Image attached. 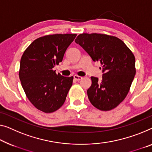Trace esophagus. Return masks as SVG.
<instances>
[{
	"instance_id": "obj_1",
	"label": "esophagus",
	"mask_w": 152,
	"mask_h": 152,
	"mask_svg": "<svg viewBox=\"0 0 152 152\" xmlns=\"http://www.w3.org/2000/svg\"><path fill=\"white\" fill-rule=\"evenodd\" d=\"M74 78L76 80L78 81V80H80L81 79L83 78V77H81V76H78V75H74Z\"/></svg>"
}]
</instances>
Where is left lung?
Returning a JSON list of instances; mask_svg holds the SVG:
<instances>
[{"instance_id":"1","label":"left lung","mask_w":152,"mask_h":152,"mask_svg":"<svg viewBox=\"0 0 152 152\" xmlns=\"http://www.w3.org/2000/svg\"><path fill=\"white\" fill-rule=\"evenodd\" d=\"M75 42L100 62L102 78L91 77L87 90L90 102L96 108L107 111L116 108L126 98L136 74L135 57L123 41L115 36L99 33H82Z\"/></svg>"}]
</instances>
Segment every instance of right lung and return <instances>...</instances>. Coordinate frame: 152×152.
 <instances>
[{"label": "right lung", "mask_w": 152, "mask_h": 152, "mask_svg": "<svg viewBox=\"0 0 152 152\" xmlns=\"http://www.w3.org/2000/svg\"><path fill=\"white\" fill-rule=\"evenodd\" d=\"M76 34H54L34 40L20 60L19 78L26 96L41 111L50 113L64 104L74 77L56 74L53 67L62 61Z\"/></svg>", "instance_id": "1"}]
</instances>
